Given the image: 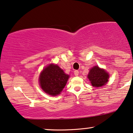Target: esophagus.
Instances as JSON below:
<instances>
[{
  "instance_id": "34e87169",
  "label": "esophagus",
  "mask_w": 133,
  "mask_h": 133,
  "mask_svg": "<svg viewBox=\"0 0 133 133\" xmlns=\"http://www.w3.org/2000/svg\"><path fill=\"white\" fill-rule=\"evenodd\" d=\"M74 74L75 76H78L79 75V71H78V70H75V71H74Z\"/></svg>"
}]
</instances>
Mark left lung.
Listing matches in <instances>:
<instances>
[{"instance_id": "8db88e82", "label": "left lung", "mask_w": 133, "mask_h": 133, "mask_svg": "<svg viewBox=\"0 0 133 133\" xmlns=\"http://www.w3.org/2000/svg\"><path fill=\"white\" fill-rule=\"evenodd\" d=\"M88 78L94 87H101L106 85L109 78V75L103 69L95 66L90 70Z\"/></svg>"}]
</instances>
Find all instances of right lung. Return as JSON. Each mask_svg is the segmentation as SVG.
<instances>
[{"label":"right lung","mask_w":133,"mask_h":133,"mask_svg":"<svg viewBox=\"0 0 133 133\" xmlns=\"http://www.w3.org/2000/svg\"><path fill=\"white\" fill-rule=\"evenodd\" d=\"M69 75L57 65L50 64L43 70L39 77L40 87L47 94L57 96L60 94L68 81Z\"/></svg>","instance_id":"obj_1"}]
</instances>
